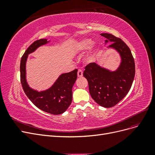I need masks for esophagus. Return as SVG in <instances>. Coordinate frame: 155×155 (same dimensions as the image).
I'll return each mask as SVG.
<instances>
[{
  "label": "esophagus",
  "mask_w": 155,
  "mask_h": 155,
  "mask_svg": "<svg viewBox=\"0 0 155 155\" xmlns=\"http://www.w3.org/2000/svg\"><path fill=\"white\" fill-rule=\"evenodd\" d=\"M82 76H83V72H82V70H78V77L81 78V77H82Z\"/></svg>",
  "instance_id": "34e87169"
}]
</instances>
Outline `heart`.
<instances>
[{
    "label": "heart",
    "instance_id": "1",
    "mask_svg": "<svg viewBox=\"0 0 155 155\" xmlns=\"http://www.w3.org/2000/svg\"><path fill=\"white\" fill-rule=\"evenodd\" d=\"M94 44V41L91 39H83L80 41H79L78 43L75 45L74 50L78 53H81L83 51H85L89 48H91V46ZM96 47L93 46L91 50L89 51L88 54H87L85 58H84V61L86 63H91L95 59L96 57Z\"/></svg>",
    "mask_w": 155,
    "mask_h": 155
}]
</instances>
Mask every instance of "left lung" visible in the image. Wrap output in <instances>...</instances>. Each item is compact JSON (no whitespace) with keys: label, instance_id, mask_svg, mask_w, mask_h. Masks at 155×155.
I'll use <instances>...</instances> for the list:
<instances>
[{"label":"left lung","instance_id":"8db88e82","mask_svg":"<svg viewBox=\"0 0 155 155\" xmlns=\"http://www.w3.org/2000/svg\"><path fill=\"white\" fill-rule=\"evenodd\" d=\"M100 35L107 39L105 44L112 43L107 48L116 50L120 54V66L115 71H111L96 63H91L85 67L83 76L87 79L92 99L100 106L109 108L127 94L134 80L135 64L130 48L122 40L107 33Z\"/></svg>","mask_w":155,"mask_h":155}]
</instances>
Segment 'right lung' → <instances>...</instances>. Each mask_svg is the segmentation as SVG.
Returning <instances> with one entry per match:
<instances>
[{
	"mask_svg": "<svg viewBox=\"0 0 155 155\" xmlns=\"http://www.w3.org/2000/svg\"><path fill=\"white\" fill-rule=\"evenodd\" d=\"M49 42L47 39L35 41L26 50L21 60V82L26 95L37 108L48 113L58 115L66 111L71 104L72 87L76 81L78 69L61 74L52 86L43 91L31 88L26 81V64L28 54Z\"/></svg>",
	"mask_w": 155,
	"mask_h": 155,
	"instance_id": "right-lung-1",
	"label": "right lung"
}]
</instances>
